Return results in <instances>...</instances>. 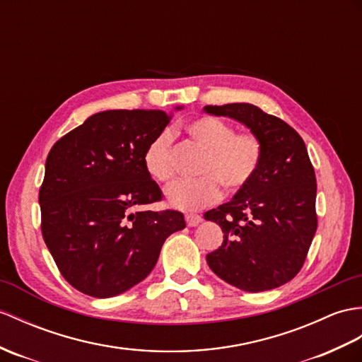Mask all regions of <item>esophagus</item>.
<instances>
[{"instance_id":"esophagus-1","label":"esophagus","mask_w":362,"mask_h":362,"mask_svg":"<svg viewBox=\"0 0 362 362\" xmlns=\"http://www.w3.org/2000/svg\"><path fill=\"white\" fill-rule=\"evenodd\" d=\"M185 222H187L188 226H196L202 222V217L197 214H187L185 216Z\"/></svg>"}]
</instances>
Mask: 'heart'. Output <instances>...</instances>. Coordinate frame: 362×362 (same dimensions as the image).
<instances>
[{
	"instance_id": "heart-1",
	"label": "heart",
	"mask_w": 362,
	"mask_h": 362,
	"mask_svg": "<svg viewBox=\"0 0 362 362\" xmlns=\"http://www.w3.org/2000/svg\"><path fill=\"white\" fill-rule=\"evenodd\" d=\"M187 131L206 149L199 166L202 177L179 180L166 189L168 204L179 209H199L214 204L228 191L247 188L262 162V141L253 132H234V128L216 117L192 120ZM143 166L151 179L168 183L174 179L173 132L165 129L148 143L143 153Z\"/></svg>"
}]
</instances>
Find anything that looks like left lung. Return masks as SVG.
Returning <instances> with one entry per match:
<instances>
[{"label":"left lung","mask_w":362,"mask_h":362,"mask_svg":"<svg viewBox=\"0 0 362 362\" xmlns=\"http://www.w3.org/2000/svg\"><path fill=\"white\" fill-rule=\"evenodd\" d=\"M204 111L245 124L264 146L248 187L205 213L223 231L222 245L206 255V262L243 291L281 287L304 265L317 228L316 177L305 143L290 124L255 105L205 106Z\"/></svg>","instance_id":"left-lung-1"}]
</instances>
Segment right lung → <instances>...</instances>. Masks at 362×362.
Here are the masks:
<instances>
[{"mask_svg":"<svg viewBox=\"0 0 362 362\" xmlns=\"http://www.w3.org/2000/svg\"><path fill=\"white\" fill-rule=\"evenodd\" d=\"M170 120L157 109L103 111L49 151L41 233L64 279L88 296L112 298L141 282L166 238L185 228L174 209L139 211L162 199L143 153Z\"/></svg>","mask_w":362,"mask_h":362,"instance_id":"right-lung-1","label":"right lung"}]
</instances>
